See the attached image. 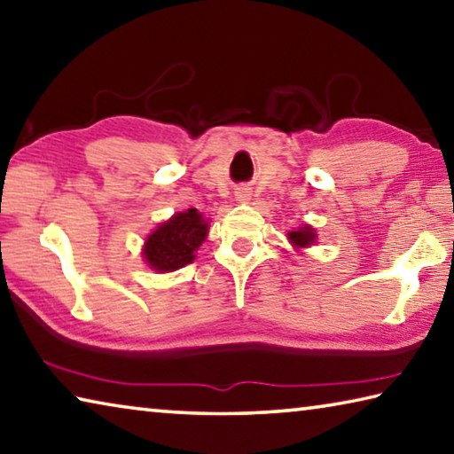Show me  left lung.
<instances>
[{"label":"left lung","mask_w":454,"mask_h":454,"mask_svg":"<svg viewBox=\"0 0 454 454\" xmlns=\"http://www.w3.org/2000/svg\"><path fill=\"white\" fill-rule=\"evenodd\" d=\"M288 238L294 246H310L314 242V238H317V234H314V230L310 226H302L301 230L290 232Z\"/></svg>","instance_id":"left-lung-1"}]
</instances>
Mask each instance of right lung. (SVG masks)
I'll list each match as a JSON object with an SVG mask.
<instances>
[{
	"instance_id": "right-lung-1",
	"label": "right lung",
	"mask_w": 454,
	"mask_h": 454,
	"mask_svg": "<svg viewBox=\"0 0 454 454\" xmlns=\"http://www.w3.org/2000/svg\"><path fill=\"white\" fill-rule=\"evenodd\" d=\"M206 234L208 224L196 208L178 212L148 236L144 246L145 262L160 272H172L192 264Z\"/></svg>"
}]
</instances>
